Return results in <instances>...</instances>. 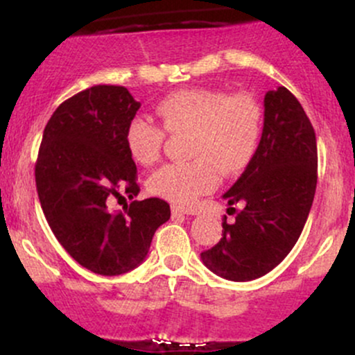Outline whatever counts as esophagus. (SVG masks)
Segmentation results:
<instances>
[{
  "mask_svg": "<svg viewBox=\"0 0 355 355\" xmlns=\"http://www.w3.org/2000/svg\"><path fill=\"white\" fill-rule=\"evenodd\" d=\"M173 215H197V210L195 209H187V207H172Z\"/></svg>",
  "mask_w": 355,
  "mask_h": 355,
  "instance_id": "34e87169",
  "label": "esophagus"
}]
</instances>
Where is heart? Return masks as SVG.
Instances as JSON below:
<instances>
[{"label":"heart","instance_id":"obj_1","mask_svg":"<svg viewBox=\"0 0 355 355\" xmlns=\"http://www.w3.org/2000/svg\"><path fill=\"white\" fill-rule=\"evenodd\" d=\"M162 120L135 116L126 126L125 145L137 164L158 160L166 133H189V162L168 164L148 180L157 197L189 205L217 187L220 173L237 175L250 164L262 138L263 112L248 93L229 96L209 88L180 89L157 105Z\"/></svg>","mask_w":355,"mask_h":355}]
</instances>
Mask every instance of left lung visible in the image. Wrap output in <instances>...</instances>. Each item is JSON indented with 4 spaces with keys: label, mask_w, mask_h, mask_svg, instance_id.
Returning <instances> with one entry per match:
<instances>
[{
    "label": "left lung",
    "mask_w": 355,
    "mask_h": 355,
    "mask_svg": "<svg viewBox=\"0 0 355 355\" xmlns=\"http://www.w3.org/2000/svg\"><path fill=\"white\" fill-rule=\"evenodd\" d=\"M263 130L245 172L223 198L229 210L242 203L232 223L222 222V239L202 252L214 274L247 282L268 274L299 240L317 185V141L302 105L285 87L263 98ZM235 211V209H232Z\"/></svg>",
    "instance_id": "1"
}]
</instances>
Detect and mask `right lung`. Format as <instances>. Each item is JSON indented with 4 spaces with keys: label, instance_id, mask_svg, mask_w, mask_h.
<instances>
[{
    "label": "right lung",
    "instance_id": "right-lung-1",
    "mask_svg": "<svg viewBox=\"0 0 355 355\" xmlns=\"http://www.w3.org/2000/svg\"><path fill=\"white\" fill-rule=\"evenodd\" d=\"M137 101L125 87L96 85L55 110L35 166L48 225L81 267L120 275L140 266L155 232L170 218L162 198L133 200L110 211L113 198L137 197V165L125 145Z\"/></svg>",
    "mask_w": 355,
    "mask_h": 355
}]
</instances>
